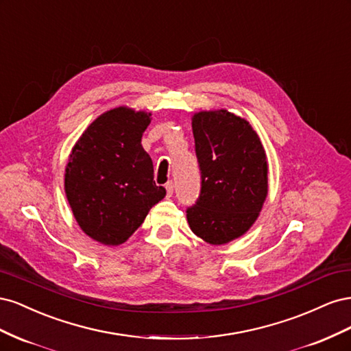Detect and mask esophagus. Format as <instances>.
<instances>
[{"mask_svg": "<svg viewBox=\"0 0 351 351\" xmlns=\"http://www.w3.org/2000/svg\"><path fill=\"white\" fill-rule=\"evenodd\" d=\"M165 189H167L168 196H171L173 192H174V183H173V182H168V183L165 184Z\"/></svg>", "mask_w": 351, "mask_h": 351, "instance_id": "34e87169", "label": "esophagus"}]
</instances>
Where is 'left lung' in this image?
I'll list each match as a JSON object with an SVG mask.
<instances>
[{
    "mask_svg": "<svg viewBox=\"0 0 351 351\" xmlns=\"http://www.w3.org/2000/svg\"><path fill=\"white\" fill-rule=\"evenodd\" d=\"M200 193L187 208L197 237L226 244L243 236L256 221L268 195V162L249 121L227 110L193 115Z\"/></svg>",
    "mask_w": 351,
    "mask_h": 351,
    "instance_id": "8db88e82",
    "label": "left lung"
}]
</instances>
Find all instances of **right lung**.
<instances>
[{
  "mask_svg": "<svg viewBox=\"0 0 351 351\" xmlns=\"http://www.w3.org/2000/svg\"><path fill=\"white\" fill-rule=\"evenodd\" d=\"M151 112L119 107L99 115L74 145L66 167V196L80 228L119 246L164 199L154 164L142 146Z\"/></svg>",
  "mask_w": 351,
  "mask_h": 351,
  "instance_id": "1",
  "label": "right lung"
}]
</instances>
